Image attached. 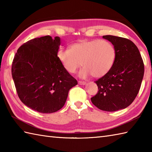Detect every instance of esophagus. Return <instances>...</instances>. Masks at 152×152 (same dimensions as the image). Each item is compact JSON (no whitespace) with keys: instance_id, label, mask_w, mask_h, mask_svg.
Instances as JSON below:
<instances>
[{"instance_id":"esophagus-1","label":"esophagus","mask_w":152,"mask_h":152,"mask_svg":"<svg viewBox=\"0 0 152 152\" xmlns=\"http://www.w3.org/2000/svg\"><path fill=\"white\" fill-rule=\"evenodd\" d=\"M78 84L82 85V86H84L86 84V83L85 82H82V81H79L78 82Z\"/></svg>"}]
</instances>
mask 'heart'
I'll return each mask as SVG.
<instances>
[{"label":"heart","instance_id":"1","mask_svg":"<svg viewBox=\"0 0 152 152\" xmlns=\"http://www.w3.org/2000/svg\"><path fill=\"white\" fill-rule=\"evenodd\" d=\"M57 57L68 72L75 73L82 64L80 78L86 79L93 75L99 78L106 75L114 66L116 51L107 40H82L71 44L70 49H60Z\"/></svg>","mask_w":152,"mask_h":152}]
</instances>
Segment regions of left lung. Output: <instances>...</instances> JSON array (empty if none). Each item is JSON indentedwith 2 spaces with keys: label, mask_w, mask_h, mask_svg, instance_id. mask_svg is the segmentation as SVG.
I'll use <instances>...</instances> for the list:
<instances>
[{
  "label": "left lung",
  "mask_w": 152,
  "mask_h": 152,
  "mask_svg": "<svg viewBox=\"0 0 152 152\" xmlns=\"http://www.w3.org/2000/svg\"><path fill=\"white\" fill-rule=\"evenodd\" d=\"M102 38L114 45L116 58L110 71L95 82L99 91L91 101L101 110L115 112L127 108L136 98L144 66L140 51L133 42L112 35Z\"/></svg>",
  "instance_id": "8db88e82"
}]
</instances>
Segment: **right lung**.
Wrapping results in <instances>:
<instances>
[{"instance_id": "add662e5", "label": "right lung", "mask_w": 152, "mask_h": 152, "mask_svg": "<svg viewBox=\"0 0 152 152\" xmlns=\"http://www.w3.org/2000/svg\"><path fill=\"white\" fill-rule=\"evenodd\" d=\"M61 38H36L19 48L12 75L19 98L28 107L43 114L59 110L69 90L78 84L57 57Z\"/></svg>"}]
</instances>
